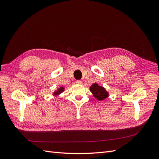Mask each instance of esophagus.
I'll return each instance as SVG.
<instances>
[{"label":"esophagus","instance_id":"esophagus-1","mask_svg":"<svg viewBox=\"0 0 159 159\" xmlns=\"http://www.w3.org/2000/svg\"><path fill=\"white\" fill-rule=\"evenodd\" d=\"M82 81H81V80H78V81H76V84H82Z\"/></svg>","mask_w":159,"mask_h":159}]
</instances>
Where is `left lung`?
<instances>
[{
	"instance_id": "1",
	"label": "left lung",
	"mask_w": 159,
	"mask_h": 159,
	"mask_svg": "<svg viewBox=\"0 0 159 159\" xmlns=\"http://www.w3.org/2000/svg\"><path fill=\"white\" fill-rule=\"evenodd\" d=\"M89 89L94 97L99 101L104 100L109 96L108 92L103 87L99 86L98 84L95 83L91 85Z\"/></svg>"
}]
</instances>
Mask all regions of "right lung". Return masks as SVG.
I'll list each match as a JSON object with an SVG mask.
<instances>
[{"instance_id": "right-lung-1", "label": "right lung", "mask_w": 159, "mask_h": 159, "mask_svg": "<svg viewBox=\"0 0 159 159\" xmlns=\"http://www.w3.org/2000/svg\"><path fill=\"white\" fill-rule=\"evenodd\" d=\"M64 90V88L60 87L57 91H55L54 92V93H53V94H54V95H59V94H60L61 93L63 92Z\"/></svg>"}]
</instances>
